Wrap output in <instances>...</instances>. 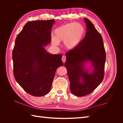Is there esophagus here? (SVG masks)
I'll list each match as a JSON object with an SVG mask.
<instances>
[{
    "instance_id": "34e87169",
    "label": "esophagus",
    "mask_w": 123,
    "mask_h": 123,
    "mask_svg": "<svg viewBox=\"0 0 123 123\" xmlns=\"http://www.w3.org/2000/svg\"><path fill=\"white\" fill-rule=\"evenodd\" d=\"M66 61V57L65 56H63L62 57V62H64V63H65Z\"/></svg>"
}]
</instances>
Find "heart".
<instances>
[{"instance_id":"heart-1","label":"heart","mask_w":123,"mask_h":123,"mask_svg":"<svg viewBox=\"0 0 123 123\" xmlns=\"http://www.w3.org/2000/svg\"><path fill=\"white\" fill-rule=\"evenodd\" d=\"M85 33L84 26L79 23L63 25L55 29V36L52 35L51 42L54 46H58L59 41L64 42L65 47L68 50L75 49L82 41Z\"/></svg>"}]
</instances>
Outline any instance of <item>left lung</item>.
Segmentation results:
<instances>
[{"label":"left lung","instance_id":"obj_1","mask_svg":"<svg viewBox=\"0 0 123 123\" xmlns=\"http://www.w3.org/2000/svg\"><path fill=\"white\" fill-rule=\"evenodd\" d=\"M87 32L75 49L66 53L65 66L70 83V90L76 96L87 95L101 83L104 76L106 52L103 38L91 22L84 18ZM92 67L87 69L85 63Z\"/></svg>","mask_w":123,"mask_h":123}]
</instances>
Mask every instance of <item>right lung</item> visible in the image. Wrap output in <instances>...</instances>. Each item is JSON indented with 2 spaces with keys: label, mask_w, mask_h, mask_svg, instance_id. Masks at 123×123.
Here are the masks:
<instances>
[{
  "label": "right lung",
  "mask_w": 123,
  "mask_h": 123,
  "mask_svg": "<svg viewBox=\"0 0 123 123\" xmlns=\"http://www.w3.org/2000/svg\"><path fill=\"white\" fill-rule=\"evenodd\" d=\"M54 23V19L29 21L15 42L14 77L25 92L34 96L49 92L56 69L64 65L61 54H50L44 48L51 43Z\"/></svg>",
  "instance_id": "right-lung-1"
}]
</instances>
